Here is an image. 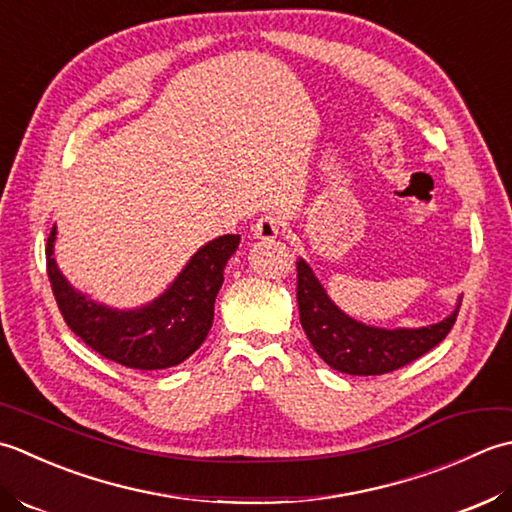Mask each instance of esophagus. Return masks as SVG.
<instances>
[{"label": "esophagus", "mask_w": 512, "mask_h": 512, "mask_svg": "<svg viewBox=\"0 0 512 512\" xmlns=\"http://www.w3.org/2000/svg\"><path fill=\"white\" fill-rule=\"evenodd\" d=\"M252 232L258 241H274V238L280 234V221L274 214H265L254 223Z\"/></svg>", "instance_id": "34e87169"}]
</instances>
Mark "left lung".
Listing matches in <instances>:
<instances>
[{
  "instance_id": "8db88e82",
  "label": "left lung",
  "mask_w": 512,
  "mask_h": 512,
  "mask_svg": "<svg viewBox=\"0 0 512 512\" xmlns=\"http://www.w3.org/2000/svg\"><path fill=\"white\" fill-rule=\"evenodd\" d=\"M298 311L311 347L331 369L349 375H382L437 347L455 325L462 296L444 320L426 327H373L351 318L329 298L305 258H298Z\"/></svg>"
}]
</instances>
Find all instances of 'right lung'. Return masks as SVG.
Returning <instances> with one entry per match:
<instances>
[{
    "label": "right lung",
    "instance_id": "add662e5",
    "mask_svg": "<svg viewBox=\"0 0 512 512\" xmlns=\"http://www.w3.org/2000/svg\"><path fill=\"white\" fill-rule=\"evenodd\" d=\"M55 241L57 225H52L46 265L66 325L103 358L130 369L161 371L181 364L205 342L223 269L241 236L225 234L198 247L161 296L134 309L108 307L72 287L55 260Z\"/></svg>",
    "mask_w": 512,
    "mask_h": 512
}]
</instances>
